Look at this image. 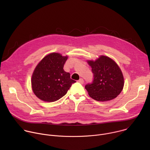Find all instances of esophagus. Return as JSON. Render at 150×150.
<instances>
[{
  "label": "esophagus",
  "instance_id": "1",
  "mask_svg": "<svg viewBox=\"0 0 150 150\" xmlns=\"http://www.w3.org/2000/svg\"><path fill=\"white\" fill-rule=\"evenodd\" d=\"M78 82H79V83H81V84H83V82H84V81H83V79H82V78H80L78 81Z\"/></svg>",
  "mask_w": 150,
  "mask_h": 150
}]
</instances>
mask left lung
I'll list each match as a JSON object with an SVG mask.
<instances>
[{
	"label": "left lung",
	"mask_w": 150,
	"mask_h": 150,
	"mask_svg": "<svg viewBox=\"0 0 150 150\" xmlns=\"http://www.w3.org/2000/svg\"><path fill=\"white\" fill-rule=\"evenodd\" d=\"M92 68L93 80L85 86L89 96L95 100L106 101L116 98L122 91L124 79L116 63L101 56L96 61L88 62Z\"/></svg>",
	"instance_id": "8db88e82"
}]
</instances>
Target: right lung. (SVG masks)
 Here are the masks:
<instances>
[{"label": "right lung", "instance_id": "obj_1", "mask_svg": "<svg viewBox=\"0 0 150 150\" xmlns=\"http://www.w3.org/2000/svg\"><path fill=\"white\" fill-rule=\"evenodd\" d=\"M68 59L60 54L52 53L45 56L36 67L31 78L32 88L41 100L53 102L65 96L72 83L69 72L63 70Z\"/></svg>", "mask_w": 150, "mask_h": 150}]
</instances>
